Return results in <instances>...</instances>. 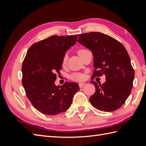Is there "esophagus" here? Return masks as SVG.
Masks as SVG:
<instances>
[{"label":"esophagus","instance_id":"esophagus-1","mask_svg":"<svg viewBox=\"0 0 146 146\" xmlns=\"http://www.w3.org/2000/svg\"><path fill=\"white\" fill-rule=\"evenodd\" d=\"M86 83H79V86H80V88H83V86H85L86 85Z\"/></svg>","mask_w":146,"mask_h":146}]
</instances>
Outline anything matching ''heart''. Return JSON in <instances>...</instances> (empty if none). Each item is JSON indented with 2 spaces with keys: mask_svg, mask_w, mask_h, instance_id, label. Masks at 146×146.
Returning a JSON list of instances; mask_svg holds the SVG:
<instances>
[{
  "mask_svg": "<svg viewBox=\"0 0 146 146\" xmlns=\"http://www.w3.org/2000/svg\"><path fill=\"white\" fill-rule=\"evenodd\" d=\"M87 50L86 49H80L78 50V55L80 56L83 52H84L85 51H86ZM67 61H68V55L67 54H64V55L63 57V59H62V64L63 65H64L67 63ZM85 75L83 74H81V73H74L72 75V78L74 79L75 80H78V81H80L83 80L84 78H85Z\"/></svg>",
  "mask_w": 146,
  "mask_h": 146,
  "instance_id": "heart-1",
  "label": "heart"
}]
</instances>
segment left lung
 Listing matches in <instances>:
<instances>
[{
  "mask_svg": "<svg viewBox=\"0 0 146 146\" xmlns=\"http://www.w3.org/2000/svg\"><path fill=\"white\" fill-rule=\"evenodd\" d=\"M78 41L92 51L94 71L92 77L105 75L101 85L91 81L96 87L90 102L103 111H114L124 104L131 93L135 77L134 69L125 47L116 39L100 32L78 35Z\"/></svg>",
  "mask_w": 146,
  "mask_h": 146,
  "instance_id": "obj_1",
  "label": "left lung"
}]
</instances>
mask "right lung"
Listing matches in <instances>:
<instances>
[{"mask_svg": "<svg viewBox=\"0 0 146 146\" xmlns=\"http://www.w3.org/2000/svg\"><path fill=\"white\" fill-rule=\"evenodd\" d=\"M77 35H54L34 43L22 66V82L27 98L40 113L54 116L66 111L79 90L77 83L66 82L56 86V74L62 68L66 52L77 42Z\"/></svg>", "mask_w": 146, "mask_h": 146, "instance_id": "obj_1", "label": "right lung"}]
</instances>
